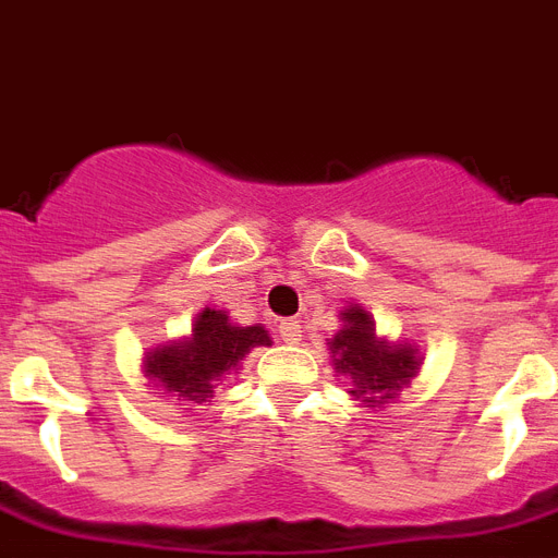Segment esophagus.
I'll list each match as a JSON object with an SVG mask.
<instances>
[{
    "label": "esophagus",
    "instance_id": "1",
    "mask_svg": "<svg viewBox=\"0 0 558 558\" xmlns=\"http://www.w3.org/2000/svg\"><path fill=\"white\" fill-rule=\"evenodd\" d=\"M279 336H282L288 344H296L302 339V325L296 319H282L279 322Z\"/></svg>",
    "mask_w": 558,
    "mask_h": 558
}]
</instances>
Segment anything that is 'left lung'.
<instances>
[{"mask_svg":"<svg viewBox=\"0 0 558 558\" xmlns=\"http://www.w3.org/2000/svg\"><path fill=\"white\" fill-rule=\"evenodd\" d=\"M344 328L330 339V351H333V365L339 373H351L356 381V390H351L356 399L365 402H385L393 399V393L402 385L413 379L418 371V362L413 356V348H388L385 342L376 339L373 325L365 311L348 307L342 313Z\"/></svg>","mask_w":558,"mask_h":558,"instance_id":"obj_1","label":"left lung"}]
</instances>
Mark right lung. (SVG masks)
<instances>
[{"label": "right lung", "mask_w": 558, "mask_h": 558, "mask_svg": "<svg viewBox=\"0 0 558 558\" xmlns=\"http://www.w3.org/2000/svg\"><path fill=\"white\" fill-rule=\"evenodd\" d=\"M262 344H270L265 328H236L222 311L205 307L196 316L191 336L182 342L156 348L147 356L145 371L159 388L202 404L214 396V388L230 371H236L239 359Z\"/></svg>", "instance_id": "right-lung-1"}]
</instances>
